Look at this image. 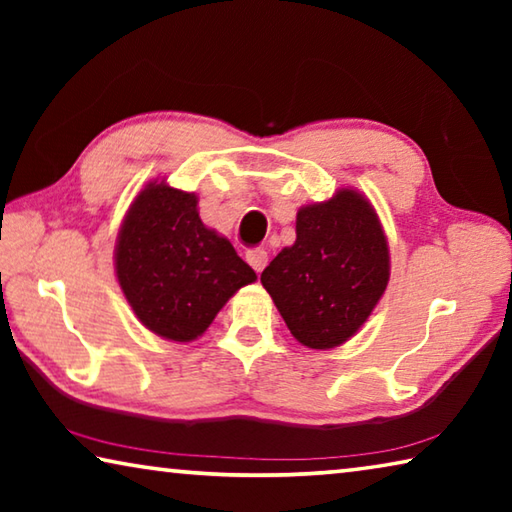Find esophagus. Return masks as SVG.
Instances as JSON below:
<instances>
[{
	"label": "esophagus",
	"mask_w": 512,
	"mask_h": 512,
	"mask_svg": "<svg viewBox=\"0 0 512 512\" xmlns=\"http://www.w3.org/2000/svg\"><path fill=\"white\" fill-rule=\"evenodd\" d=\"M246 262L253 266L257 273H262L266 262H268V253H266L264 248H250L248 253H246Z\"/></svg>",
	"instance_id": "34e87169"
}]
</instances>
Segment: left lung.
Here are the masks:
<instances>
[{
    "mask_svg": "<svg viewBox=\"0 0 512 512\" xmlns=\"http://www.w3.org/2000/svg\"><path fill=\"white\" fill-rule=\"evenodd\" d=\"M391 277V255L375 207L357 189L305 205L296 244L264 268L262 284L296 339L336 348L366 323Z\"/></svg>",
    "mask_w": 512,
    "mask_h": 512,
    "instance_id": "left-lung-1",
    "label": "left lung"
}]
</instances>
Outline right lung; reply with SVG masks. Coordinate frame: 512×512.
Here are the masks:
<instances>
[{
	"mask_svg": "<svg viewBox=\"0 0 512 512\" xmlns=\"http://www.w3.org/2000/svg\"><path fill=\"white\" fill-rule=\"evenodd\" d=\"M198 196L153 180L119 228L115 271L140 323L167 341L189 343L257 275L198 216Z\"/></svg>",
	"mask_w": 512,
	"mask_h": 512,
	"instance_id": "obj_1",
	"label": "right lung"
}]
</instances>
